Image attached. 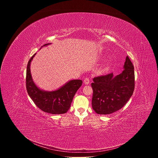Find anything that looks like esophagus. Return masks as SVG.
<instances>
[{
  "mask_svg": "<svg viewBox=\"0 0 158 158\" xmlns=\"http://www.w3.org/2000/svg\"><path fill=\"white\" fill-rule=\"evenodd\" d=\"M84 82L85 84H89V82H90V80H89V78L88 77H86L84 80Z\"/></svg>",
  "mask_w": 158,
  "mask_h": 158,
  "instance_id": "obj_1",
  "label": "esophagus"
}]
</instances>
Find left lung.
<instances>
[{"label": "left lung", "mask_w": 158, "mask_h": 158, "mask_svg": "<svg viewBox=\"0 0 158 158\" xmlns=\"http://www.w3.org/2000/svg\"><path fill=\"white\" fill-rule=\"evenodd\" d=\"M93 89L92 106L99 114H110L121 109L128 101L134 89V65L127 56L124 70L119 75L110 73L96 77L91 84Z\"/></svg>", "instance_id": "1"}]
</instances>
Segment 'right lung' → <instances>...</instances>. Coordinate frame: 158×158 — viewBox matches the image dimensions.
Instances as JSON below:
<instances>
[{
	"mask_svg": "<svg viewBox=\"0 0 158 158\" xmlns=\"http://www.w3.org/2000/svg\"><path fill=\"white\" fill-rule=\"evenodd\" d=\"M51 44H46L47 46ZM41 47V48H42ZM34 54L28 62L26 72V89L28 94L35 104L44 112L52 114H64L71 107L73 98L82 81L79 79L71 80L57 90L45 91L34 84L31 73V62L35 56Z\"/></svg>",
	"mask_w": 158,
	"mask_h": 158,
	"instance_id": "1",
	"label": "right lung"
}]
</instances>
